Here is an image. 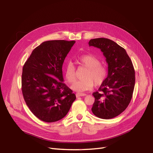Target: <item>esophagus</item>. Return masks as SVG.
Here are the masks:
<instances>
[{"instance_id": "34e87169", "label": "esophagus", "mask_w": 153, "mask_h": 153, "mask_svg": "<svg viewBox=\"0 0 153 153\" xmlns=\"http://www.w3.org/2000/svg\"><path fill=\"white\" fill-rule=\"evenodd\" d=\"M86 96V94H84V93H80V92H77V93L76 94V98H78V97H80V96Z\"/></svg>"}]
</instances>
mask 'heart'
<instances>
[{"instance_id":"b5f03b06","label":"heart","mask_w":153,"mask_h":153,"mask_svg":"<svg viewBox=\"0 0 153 153\" xmlns=\"http://www.w3.org/2000/svg\"><path fill=\"white\" fill-rule=\"evenodd\" d=\"M81 66L87 68L84 75V80L76 82L71 88L77 92H84L94 86L101 85L107 76V69L101 64V61L92 54L84 55L78 59ZM66 80L72 84L76 80V69L72 62H68L64 69Z\"/></svg>"}]
</instances>
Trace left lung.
<instances>
[{"label": "left lung", "mask_w": 153, "mask_h": 153, "mask_svg": "<svg viewBox=\"0 0 153 153\" xmlns=\"http://www.w3.org/2000/svg\"><path fill=\"white\" fill-rule=\"evenodd\" d=\"M89 46L98 48L108 63V76L98 91L93 92L95 101L91 108L96 117L109 119L121 114L132 98L135 73L126 50L107 38L91 39Z\"/></svg>", "instance_id": "8db88e82"}]
</instances>
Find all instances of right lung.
Listing matches in <instances>:
<instances>
[{
	"label": "right lung",
	"instance_id": "add662e5",
	"mask_svg": "<svg viewBox=\"0 0 153 153\" xmlns=\"http://www.w3.org/2000/svg\"><path fill=\"white\" fill-rule=\"evenodd\" d=\"M75 41H47L37 47L23 67L22 91L30 110L44 122L64 117L76 99L63 82L62 64Z\"/></svg>",
	"mask_w": 153,
	"mask_h": 153
}]
</instances>
